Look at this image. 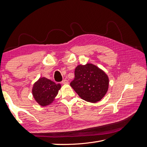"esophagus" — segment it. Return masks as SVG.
<instances>
[{
  "mask_svg": "<svg viewBox=\"0 0 147 147\" xmlns=\"http://www.w3.org/2000/svg\"><path fill=\"white\" fill-rule=\"evenodd\" d=\"M62 83H63V84H69V81L67 80L64 79V80L62 82Z\"/></svg>",
  "mask_w": 147,
  "mask_h": 147,
  "instance_id": "obj_1",
  "label": "esophagus"
}]
</instances>
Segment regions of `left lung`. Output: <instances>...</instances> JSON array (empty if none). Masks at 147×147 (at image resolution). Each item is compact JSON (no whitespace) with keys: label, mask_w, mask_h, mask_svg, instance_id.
Segmentation results:
<instances>
[{"label":"left lung","mask_w":147,"mask_h":147,"mask_svg":"<svg viewBox=\"0 0 147 147\" xmlns=\"http://www.w3.org/2000/svg\"><path fill=\"white\" fill-rule=\"evenodd\" d=\"M109 77L103 70L92 64L78 65L75 69V78L70 86L81 98L95 103L108 91Z\"/></svg>","instance_id":"8db88e82"}]
</instances>
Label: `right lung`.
<instances>
[{
    "label": "right lung",
    "mask_w": 147,
    "mask_h": 147,
    "mask_svg": "<svg viewBox=\"0 0 147 147\" xmlns=\"http://www.w3.org/2000/svg\"><path fill=\"white\" fill-rule=\"evenodd\" d=\"M61 88V84H56L45 77H40L34 84L32 92L37 103L45 107L55 100Z\"/></svg>",
    "instance_id": "1"
}]
</instances>
